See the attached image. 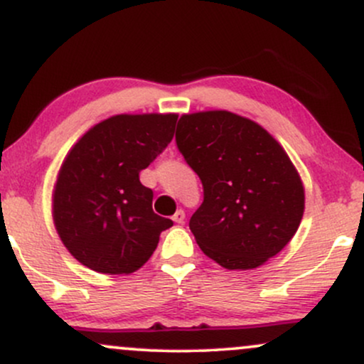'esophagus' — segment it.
<instances>
[{
	"label": "esophagus",
	"instance_id": "1",
	"mask_svg": "<svg viewBox=\"0 0 364 364\" xmlns=\"http://www.w3.org/2000/svg\"><path fill=\"white\" fill-rule=\"evenodd\" d=\"M173 220H174V223H176V224H183V223H185V210H181V208H179V210L174 212Z\"/></svg>",
	"mask_w": 364,
	"mask_h": 364
}]
</instances>
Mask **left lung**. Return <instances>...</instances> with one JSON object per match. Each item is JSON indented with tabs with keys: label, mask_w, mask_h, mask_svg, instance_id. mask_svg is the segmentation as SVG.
Masks as SVG:
<instances>
[{
	"label": "left lung",
	"mask_w": 364,
	"mask_h": 364,
	"mask_svg": "<svg viewBox=\"0 0 364 364\" xmlns=\"http://www.w3.org/2000/svg\"><path fill=\"white\" fill-rule=\"evenodd\" d=\"M176 144L202 179L190 229L208 258L250 270L289 243L303 219L304 186L265 128L229 111L191 112L178 121Z\"/></svg>",
	"instance_id": "1"
}]
</instances>
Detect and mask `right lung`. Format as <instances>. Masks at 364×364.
I'll list each match as a JSON object with an SVG mask.
<instances>
[{"label": "right lung", "mask_w": 364, "mask_h": 364, "mask_svg": "<svg viewBox=\"0 0 364 364\" xmlns=\"http://www.w3.org/2000/svg\"><path fill=\"white\" fill-rule=\"evenodd\" d=\"M178 114H116L85 132L66 154L53 190L58 236L82 265L101 274L139 270L173 220L152 210L140 171L174 135Z\"/></svg>", "instance_id": "1"}]
</instances>
